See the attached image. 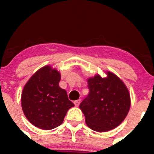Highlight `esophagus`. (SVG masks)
Returning a JSON list of instances; mask_svg holds the SVG:
<instances>
[{
    "mask_svg": "<svg viewBox=\"0 0 154 154\" xmlns=\"http://www.w3.org/2000/svg\"><path fill=\"white\" fill-rule=\"evenodd\" d=\"M80 102H81V100L80 99L75 100V101L74 102V103H75V106H78L79 105V103H80Z\"/></svg>",
    "mask_w": 154,
    "mask_h": 154,
    "instance_id": "esophagus-1",
    "label": "esophagus"
}]
</instances>
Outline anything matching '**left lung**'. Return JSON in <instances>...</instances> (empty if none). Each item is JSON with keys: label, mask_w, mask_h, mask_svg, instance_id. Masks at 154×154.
<instances>
[{"label": "left lung", "mask_w": 154, "mask_h": 154, "mask_svg": "<svg viewBox=\"0 0 154 154\" xmlns=\"http://www.w3.org/2000/svg\"><path fill=\"white\" fill-rule=\"evenodd\" d=\"M106 75L105 78L96 75L88 79L89 94L79 105L88 126L100 132L119 126L130 108V95L125 83L112 72Z\"/></svg>", "instance_id": "obj_1"}]
</instances>
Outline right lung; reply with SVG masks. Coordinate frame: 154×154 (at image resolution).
<instances>
[{
	"instance_id": "obj_1",
	"label": "right lung",
	"mask_w": 154,
	"mask_h": 154,
	"mask_svg": "<svg viewBox=\"0 0 154 154\" xmlns=\"http://www.w3.org/2000/svg\"><path fill=\"white\" fill-rule=\"evenodd\" d=\"M61 75L45 66L30 77L22 91V108L29 122L42 130H52L62 124L74 103L66 91L59 87Z\"/></svg>"
}]
</instances>
